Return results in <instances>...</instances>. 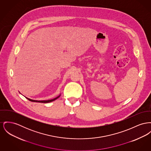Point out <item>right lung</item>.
<instances>
[{"label":"right lung","mask_w":151,"mask_h":151,"mask_svg":"<svg viewBox=\"0 0 151 151\" xmlns=\"http://www.w3.org/2000/svg\"><path fill=\"white\" fill-rule=\"evenodd\" d=\"M60 96V95L59 96H58V97L56 98H54L53 99H51V100H32V99H30L29 98H27L28 100H29V101H32V102H38V103H50V102H52L54 100H55L56 99H57L58 98H59Z\"/></svg>","instance_id":"obj_1"}]
</instances>
